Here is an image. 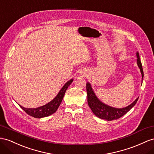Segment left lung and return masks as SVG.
<instances>
[{"mask_svg": "<svg viewBox=\"0 0 154 154\" xmlns=\"http://www.w3.org/2000/svg\"><path fill=\"white\" fill-rule=\"evenodd\" d=\"M137 64L140 69L142 74V80H143V78L144 77V72L143 69V66H142V63L140 60L139 53H137ZM86 92H87L88 105L90 108L91 109L93 113L98 118L108 121L116 120L120 118V117L123 116L125 114L127 113L136 104L138 99H139V98H137L135 101L133 102L131 105H129L125 108L116 109L105 105L98 100L96 97L95 94L94 93L91 86H90L88 82L86 83Z\"/></svg>", "mask_w": 154, "mask_h": 154, "instance_id": "8db88e82", "label": "left lung"}]
</instances>
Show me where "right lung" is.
<instances>
[{
  "mask_svg": "<svg viewBox=\"0 0 154 154\" xmlns=\"http://www.w3.org/2000/svg\"><path fill=\"white\" fill-rule=\"evenodd\" d=\"M72 81L73 79H71L70 81L67 82L64 85V86H63L62 88L60 90V91L59 92L57 97L51 102H49V103L42 106V107H38L36 109H26L22 107L21 105L19 106H20V107L23 110H24L25 112L28 114L29 115L33 116L34 118H40L43 117L49 116V115H52V114L57 111V110L58 109V107L61 103L63 97H64L67 88H68V86L71 85Z\"/></svg>",
  "mask_w": 154,
  "mask_h": 154,
  "instance_id": "obj_1",
  "label": "right lung"
}]
</instances>
